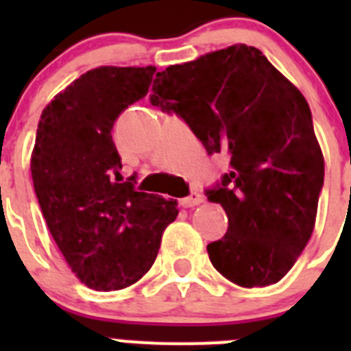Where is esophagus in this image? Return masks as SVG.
<instances>
[{"mask_svg": "<svg viewBox=\"0 0 351 351\" xmlns=\"http://www.w3.org/2000/svg\"><path fill=\"white\" fill-rule=\"evenodd\" d=\"M204 202V197L200 193H197V191H193V193L190 195V197H184L179 200V204H181L182 207H195L198 206V204Z\"/></svg>", "mask_w": 351, "mask_h": 351, "instance_id": "34e87169", "label": "esophagus"}]
</instances>
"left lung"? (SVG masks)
I'll use <instances>...</instances> for the list:
<instances>
[{
  "label": "left lung",
  "mask_w": 351,
  "mask_h": 351,
  "mask_svg": "<svg viewBox=\"0 0 351 351\" xmlns=\"http://www.w3.org/2000/svg\"><path fill=\"white\" fill-rule=\"evenodd\" d=\"M151 104L176 112L207 153H226L230 172L207 198L228 230L207 244L226 280L274 285L313 234L324 186V154L302 93L256 47L244 43L158 71Z\"/></svg>",
  "instance_id": "1"
}]
</instances>
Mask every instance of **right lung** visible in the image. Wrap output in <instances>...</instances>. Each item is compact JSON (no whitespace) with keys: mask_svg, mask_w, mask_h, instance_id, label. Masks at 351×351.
I'll list each match as a JSON object with an SVG mask.
<instances>
[{"mask_svg":"<svg viewBox=\"0 0 351 351\" xmlns=\"http://www.w3.org/2000/svg\"><path fill=\"white\" fill-rule=\"evenodd\" d=\"M154 66L89 70L43 108L31 178L51 235L86 287L123 290L151 269L178 200L135 191L121 178L112 126L144 98Z\"/></svg>","mask_w":351,"mask_h":351,"instance_id":"right-lung-1","label":"right lung"}]
</instances>
